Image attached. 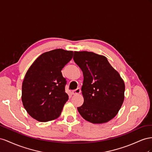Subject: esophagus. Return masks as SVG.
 <instances>
[{"label": "esophagus", "instance_id": "34e87169", "mask_svg": "<svg viewBox=\"0 0 152 152\" xmlns=\"http://www.w3.org/2000/svg\"><path fill=\"white\" fill-rule=\"evenodd\" d=\"M81 93V90L80 88H77L75 90H73L72 92V95H77L80 94Z\"/></svg>", "mask_w": 152, "mask_h": 152}]
</instances>
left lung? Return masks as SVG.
Wrapping results in <instances>:
<instances>
[{
	"mask_svg": "<svg viewBox=\"0 0 152 152\" xmlns=\"http://www.w3.org/2000/svg\"><path fill=\"white\" fill-rule=\"evenodd\" d=\"M74 60L83 72L84 99L77 110L92 124L109 122L118 113L124 101L125 83L119 73L103 55L75 51Z\"/></svg>",
	"mask_w": 152,
	"mask_h": 152,
	"instance_id": "8db88e82",
	"label": "left lung"
}]
</instances>
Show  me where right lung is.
<instances>
[{"instance_id":"add662e5","label":"right lung","mask_w":152,"mask_h":152,"mask_svg":"<svg viewBox=\"0 0 152 152\" xmlns=\"http://www.w3.org/2000/svg\"><path fill=\"white\" fill-rule=\"evenodd\" d=\"M72 51L56 49L38 57L26 72L21 101L33 118L41 122L57 119L68 100L62 68L70 61Z\"/></svg>"}]
</instances>
